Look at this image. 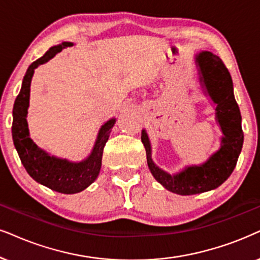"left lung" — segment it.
<instances>
[{
	"mask_svg": "<svg viewBox=\"0 0 260 260\" xmlns=\"http://www.w3.org/2000/svg\"><path fill=\"white\" fill-rule=\"evenodd\" d=\"M197 63L209 95L217 104V119L224 137L221 149L202 166L188 167L177 175H170L155 166L150 157V143L146 131L141 140L147 153L148 167L159 183L168 191L181 196H190L210 191L228 179L238 162L244 131L241 127V114L233 93V81L227 67L220 57L211 52H202L197 56Z\"/></svg>",
	"mask_w": 260,
	"mask_h": 260,
	"instance_id": "left-lung-1",
	"label": "left lung"
}]
</instances>
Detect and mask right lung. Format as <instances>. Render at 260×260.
<instances>
[{"mask_svg": "<svg viewBox=\"0 0 260 260\" xmlns=\"http://www.w3.org/2000/svg\"><path fill=\"white\" fill-rule=\"evenodd\" d=\"M72 45V43L64 42L60 45L52 46L45 52V55L35 60L28 67L23 76L21 90L16 96L13 107L12 124L13 142L27 173L44 186L67 194L85 190L96 179L101 167L104 147L116 122L114 119H111L101 126L92 154L89 155L88 159L80 164H73L67 160L49 156L45 151L39 149L29 138L26 116L29 103V87H31L35 69L40 64L48 62L57 52L62 51L63 48Z\"/></svg>", "mask_w": 260, "mask_h": 260, "instance_id": "right-lung-1", "label": "right lung"}]
</instances>
